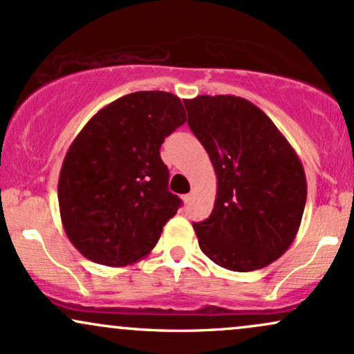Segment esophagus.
Here are the masks:
<instances>
[{
    "label": "esophagus",
    "mask_w": 354,
    "mask_h": 354,
    "mask_svg": "<svg viewBox=\"0 0 354 354\" xmlns=\"http://www.w3.org/2000/svg\"><path fill=\"white\" fill-rule=\"evenodd\" d=\"M183 203H185V205H189L191 203V200H193V196H191V194L188 193V194H183Z\"/></svg>",
    "instance_id": "1"
}]
</instances>
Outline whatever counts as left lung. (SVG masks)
<instances>
[{
  "label": "left lung",
  "mask_w": 354,
  "mask_h": 354,
  "mask_svg": "<svg viewBox=\"0 0 354 354\" xmlns=\"http://www.w3.org/2000/svg\"><path fill=\"white\" fill-rule=\"evenodd\" d=\"M188 124L216 173L209 218L194 223L201 251L231 271L261 270L295 241L306 205L301 161L273 121L233 95L185 100Z\"/></svg>",
  "instance_id": "left-lung-1"
}]
</instances>
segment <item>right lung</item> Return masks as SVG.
<instances>
[{
    "label": "right lung",
    "instance_id": "right-lung-1",
    "mask_svg": "<svg viewBox=\"0 0 354 354\" xmlns=\"http://www.w3.org/2000/svg\"><path fill=\"white\" fill-rule=\"evenodd\" d=\"M186 120L178 96L136 91L101 108L75 138L58 203L66 236L84 258L121 268L151 253L181 206L160 148Z\"/></svg>",
    "mask_w": 354,
    "mask_h": 354
}]
</instances>
